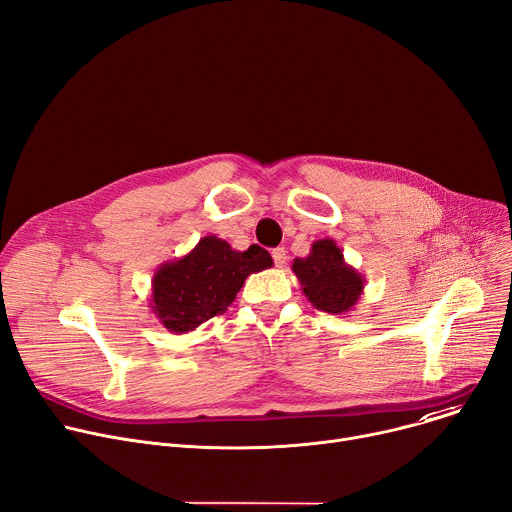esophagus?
<instances>
[{"label": "esophagus", "mask_w": 512, "mask_h": 512, "mask_svg": "<svg viewBox=\"0 0 512 512\" xmlns=\"http://www.w3.org/2000/svg\"><path fill=\"white\" fill-rule=\"evenodd\" d=\"M273 261H275V265L277 267H284L286 265V259H288V253H286V249L284 247H277V249H273Z\"/></svg>", "instance_id": "1"}]
</instances>
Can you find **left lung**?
Masks as SVG:
<instances>
[{"label":"left lung","mask_w":512,"mask_h":512,"mask_svg":"<svg viewBox=\"0 0 512 512\" xmlns=\"http://www.w3.org/2000/svg\"><path fill=\"white\" fill-rule=\"evenodd\" d=\"M292 271L308 302L337 316L349 314L365 288V277L345 261L333 239L314 241L306 257L294 259Z\"/></svg>","instance_id":"8db88e82"}]
</instances>
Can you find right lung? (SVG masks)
<instances>
[{
    "label": "right lung",
    "mask_w": 512,
    "mask_h": 512,
    "mask_svg": "<svg viewBox=\"0 0 512 512\" xmlns=\"http://www.w3.org/2000/svg\"><path fill=\"white\" fill-rule=\"evenodd\" d=\"M271 265V255L259 245L235 251L214 235L202 237L188 255L161 263L153 273V314L173 335L196 331L232 304L251 273Z\"/></svg>",
    "instance_id": "obj_1"
}]
</instances>
